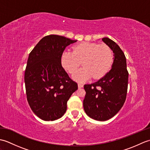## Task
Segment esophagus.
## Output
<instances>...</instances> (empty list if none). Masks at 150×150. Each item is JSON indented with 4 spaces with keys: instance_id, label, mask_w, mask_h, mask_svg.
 Segmentation results:
<instances>
[{
    "instance_id": "34e87169",
    "label": "esophagus",
    "mask_w": 150,
    "mask_h": 150,
    "mask_svg": "<svg viewBox=\"0 0 150 150\" xmlns=\"http://www.w3.org/2000/svg\"><path fill=\"white\" fill-rule=\"evenodd\" d=\"M83 86H84V85H83V84H82V83H81V82H79V83H78V87H79V88H83Z\"/></svg>"
}]
</instances>
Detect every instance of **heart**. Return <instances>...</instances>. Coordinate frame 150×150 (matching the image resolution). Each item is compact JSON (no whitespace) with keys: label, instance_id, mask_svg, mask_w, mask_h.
<instances>
[{"label":"heart","instance_id":"obj_1","mask_svg":"<svg viewBox=\"0 0 150 150\" xmlns=\"http://www.w3.org/2000/svg\"><path fill=\"white\" fill-rule=\"evenodd\" d=\"M113 61V54L106 44L81 43L73 46V52L64 51L61 55L63 68L69 73H73L81 64L83 68L73 75L79 81H86L91 77L95 79L103 77L110 71Z\"/></svg>","mask_w":150,"mask_h":150}]
</instances>
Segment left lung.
<instances>
[{"label": "left lung", "mask_w": 150, "mask_h": 150, "mask_svg": "<svg viewBox=\"0 0 150 150\" xmlns=\"http://www.w3.org/2000/svg\"><path fill=\"white\" fill-rule=\"evenodd\" d=\"M102 40L113 51L114 60L111 69L103 77L90 84H85L84 110L90 118L105 121L119 112L126 100L128 71L124 53L117 44L104 37Z\"/></svg>", "instance_id": "left-lung-1"}]
</instances>
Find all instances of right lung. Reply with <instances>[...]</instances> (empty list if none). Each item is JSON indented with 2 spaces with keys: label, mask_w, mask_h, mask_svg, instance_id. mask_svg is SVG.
Wrapping results in <instances>:
<instances>
[{
  "label": "right lung",
  "mask_w": 150,
  "mask_h": 150,
  "mask_svg": "<svg viewBox=\"0 0 150 150\" xmlns=\"http://www.w3.org/2000/svg\"><path fill=\"white\" fill-rule=\"evenodd\" d=\"M77 42L57 35L43 37L30 52L24 74L27 100L33 112L42 120H55L67 110V102L78 89L62 68L61 55Z\"/></svg>",
  "instance_id": "add662e5"
}]
</instances>
